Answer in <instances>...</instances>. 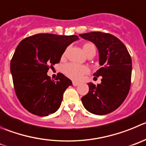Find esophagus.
I'll return each mask as SVG.
<instances>
[{"label": "esophagus", "instance_id": "34e87169", "mask_svg": "<svg viewBox=\"0 0 146 146\" xmlns=\"http://www.w3.org/2000/svg\"><path fill=\"white\" fill-rule=\"evenodd\" d=\"M80 84L79 82H77V81H73V86H78V85Z\"/></svg>", "mask_w": 146, "mask_h": 146}]
</instances>
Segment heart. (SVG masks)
Wrapping results in <instances>:
<instances>
[{"label": "heart", "mask_w": 146, "mask_h": 146, "mask_svg": "<svg viewBox=\"0 0 146 146\" xmlns=\"http://www.w3.org/2000/svg\"><path fill=\"white\" fill-rule=\"evenodd\" d=\"M92 48H95L92 44H86L83 46V49L86 54ZM63 71L68 77L73 80H78L89 71L86 65H79L74 63H68L63 67Z\"/></svg>", "instance_id": "b5f03b06"}]
</instances>
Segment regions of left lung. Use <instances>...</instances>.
I'll use <instances>...</instances> for the list:
<instances>
[{
    "mask_svg": "<svg viewBox=\"0 0 146 146\" xmlns=\"http://www.w3.org/2000/svg\"><path fill=\"white\" fill-rule=\"evenodd\" d=\"M80 36L95 44L101 68L94 76H102L101 84L89 83V92L81 102L89 112L106 115L118 108L128 94L131 85L132 59L127 47L109 33L91 32Z\"/></svg>",
    "mask_w": 146,
    "mask_h": 146,
    "instance_id": "left-lung-1",
    "label": "left lung"
}]
</instances>
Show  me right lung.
Returning <instances> with one entry per match:
<instances>
[{
    "label": "right lung",
    "instance_id": "obj_1",
    "mask_svg": "<svg viewBox=\"0 0 146 146\" xmlns=\"http://www.w3.org/2000/svg\"><path fill=\"white\" fill-rule=\"evenodd\" d=\"M78 39L73 35L39 33L23 39L17 46L10 69L16 94L30 113L46 116L59 109L64 92L72 81L60 73L52 80L47 72Z\"/></svg>",
    "mask_w": 146,
    "mask_h": 146
}]
</instances>
